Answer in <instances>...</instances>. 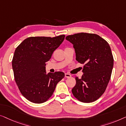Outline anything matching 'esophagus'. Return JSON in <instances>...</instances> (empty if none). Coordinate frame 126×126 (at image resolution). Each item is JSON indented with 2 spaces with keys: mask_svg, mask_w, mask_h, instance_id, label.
<instances>
[{
  "mask_svg": "<svg viewBox=\"0 0 126 126\" xmlns=\"http://www.w3.org/2000/svg\"><path fill=\"white\" fill-rule=\"evenodd\" d=\"M65 77L67 78H70L71 77V75L70 74H69L68 73H65Z\"/></svg>",
  "mask_w": 126,
  "mask_h": 126,
  "instance_id": "34e87169",
  "label": "esophagus"
}]
</instances>
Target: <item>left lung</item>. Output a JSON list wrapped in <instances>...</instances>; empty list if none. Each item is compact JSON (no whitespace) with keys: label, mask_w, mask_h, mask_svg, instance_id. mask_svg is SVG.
Masks as SVG:
<instances>
[{"label":"left lung","mask_w":126,"mask_h":126,"mask_svg":"<svg viewBox=\"0 0 126 126\" xmlns=\"http://www.w3.org/2000/svg\"><path fill=\"white\" fill-rule=\"evenodd\" d=\"M65 39L73 45L76 60L84 64L81 78L75 77L72 93L81 102H94L104 93L111 78L114 58L110 45L94 33H75Z\"/></svg>","instance_id":"8db88e82"}]
</instances>
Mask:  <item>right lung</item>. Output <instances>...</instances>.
<instances>
[{
  "instance_id": "add662e5",
  "label": "right lung",
  "mask_w": 126,
  "mask_h": 126,
  "mask_svg": "<svg viewBox=\"0 0 126 126\" xmlns=\"http://www.w3.org/2000/svg\"><path fill=\"white\" fill-rule=\"evenodd\" d=\"M65 35L54 38L30 37L16 48L12 61L14 78L23 96L34 103L47 101L56 84L64 77L63 72L46 73V63L61 45Z\"/></svg>"
}]
</instances>
